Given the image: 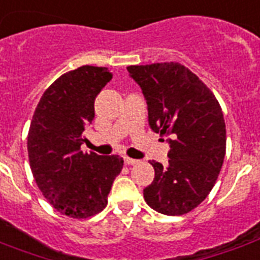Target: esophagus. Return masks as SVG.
<instances>
[{"instance_id": "1", "label": "esophagus", "mask_w": 260, "mask_h": 260, "mask_svg": "<svg viewBox=\"0 0 260 260\" xmlns=\"http://www.w3.org/2000/svg\"><path fill=\"white\" fill-rule=\"evenodd\" d=\"M124 162H125L126 165H136L139 161L138 159H132L129 156H125V158H124Z\"/></svg>"}]
</instances>
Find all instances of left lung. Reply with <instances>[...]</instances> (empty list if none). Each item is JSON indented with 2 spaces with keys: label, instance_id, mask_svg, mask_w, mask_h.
<instances>
[{
  "label": "left lung",
  "instance_id": "left-lung-1",
  "mask_svg": "<svg viewBox=\"0 0 260 260\" xmlns=\"http://www.w3.org/2000/svg\"><path fill=\"white\" fill-rule=\"evenodd\" d=\"M143 92L148 124L169 136V165L151 161L155 177L144 201L165 215H183L201 205L217 181L226 151L222 109L210 88L178 62L131 65Z\"/></svg>",
  "mask_w": 260,
  "mask_h": 260
}]
</instances>
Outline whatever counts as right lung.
<instances>
[{
	"instance_id": "right-lung-1",
	"label": "right lung",
	"mask_w": 260,
	"mask_h": 260,
	"mask_svg": "<svg viewBox=\"0 0 260 260\" xmlns=\"http://www.w3.org/2000/svg\"><path fill=\"white\" fill-rule=\"evenodd\" d=\"M113 73L84 65L59 76L39 101L27 148L38 188L49 203L71 218L92 217L108 205L121 156L84 154L83 132L94 120V102Z\"/></svg>"
}]
</instances>
